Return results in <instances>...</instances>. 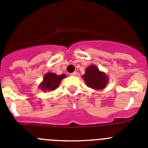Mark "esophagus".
<instances>
[{
    "mask_svg": "<svg viewBox=\"0 0 148 148\" xmlns=\"http://www.w3.org/2000/svg\"><path fill=\"white\" fill-rule=\"evenodd\" d=\"M71 75L73 76V77H77V76L78 75V73L77 72V71H74V72L71 74Z\"/></svg>",
    "mask_w": 148,
    "mask_h": 148,
    "instance_id": "34e87169",
    "label": "esophagus"
}]
</instances>
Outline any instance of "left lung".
Segmentation results:
<instances>
[{"label": "left lung", "instance_id": "left-lung-1", "mask_svg": "<svg viewBox=\"0 0 148 148\" xmlns=\"http://www.w3.org/2000/svg\"><path fill=\"white\" fill-rule=\"evenodd\" d=\"M83 78L87 86L95 90L103 89L109 82L106 74L99 71L98 68L95 65H89L86 69V73L83 75Z\"/></svg>", "mask_w": 148, "mask_h": 148}]
</instances>
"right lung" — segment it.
Here are the masks:
<instances>
[{
    "mask_svg": "<svg viewBox=\"0 0 148 148\" xmlns=\"http://www.w3.org/2000/svg\"><path fill=\"white\" fill-rule=\"evenodd\" d=\"M65 77V74H62L61 75H56L53 73H47L44 76L43 81L42 82L38 87L41 90L46 92V91H53L59 86L62 79Z\"/></svg>",
    "mask_w": 148,
    "mask_h": 148,
    "instance_id": "1",
    "label": "right lung"
}]
</instances>
